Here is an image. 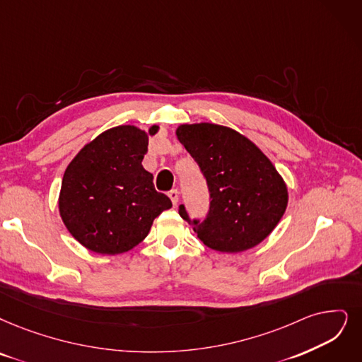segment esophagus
I'll list each match as a JSON object with an SVG mask.
<instances>
[{"label":"esophagus","mask_w":362,"mask_h":362,"mask_svg":"<svg viewBox=\"0 0 362 362\" xmlns=\"http://www.w3.org/2000/svg\"><path fill=\"white\" fill-rule=\"evenodd\" d=\"M168 196L170 197V200H172V204H173V205H177V204H178V196H180V193H178V190H177V189H172V190L168 193Z\"/></svg>","instance_id":"34e87169"}]
</instances>
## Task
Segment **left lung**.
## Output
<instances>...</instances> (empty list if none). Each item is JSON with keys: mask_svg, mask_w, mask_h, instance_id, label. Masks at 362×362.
Listing matches in <instances>:
<instances>
[{"mask_svg": "<svg viewBox=\"0 0 362 362\" xmlns=\"http://www.w3.org/2000/svg\"><path fill=\"white\" fill-rule=\"evenodd\" d=\"M177 136L204 173L209 211L204 220L178 212L206 247L242 252L264 240L286 209L288 192L278 170L248 138L233 129L212 124H182Z\"/></svg>", "mask_w": 362, "mask_h": 362, "instance_id": "left-lung-1", "label": "left lung"}]
</instances>
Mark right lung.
<instances>
[{"mask_svg":"<svg viewBox=\"0 0 362 362\" xmlns=\"http://www.w3.org/2000/svg\"><path fill=\"white\" fill-rule=\"evenodd\" d=\"M157 126L150 129V135ZM148 136L135 126H117L83 147L65 173L61 216L83 247L98 254H122L146 239L157 215L172 206L154 189L141 162Z\"/></svg>","mask_w":362,"mask_h":362,"instance_id":"1","label":"right lung"}]
</instances>
